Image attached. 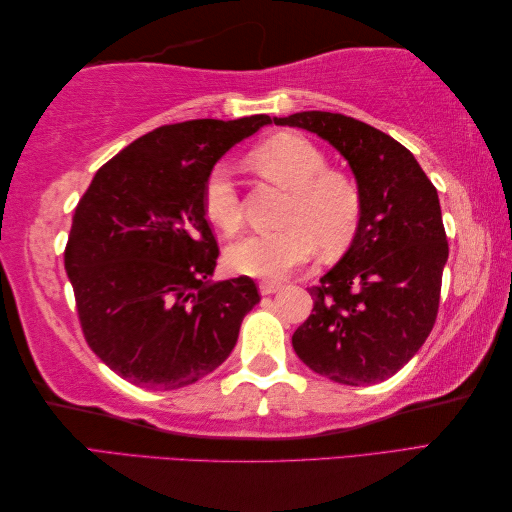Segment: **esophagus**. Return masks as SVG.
Wrapping results in <instances>:
<instances>
[{
  "instance_id": "obj_1",
  "label": "esophagus",
  "mask_w": 512,
  "mask_h": 512,
  "mask_svg": "<svg viewBox=\"0 0 512 512\" xmlns=\"http://www.w3.org/2000/svg\"><path fill=\"white\" fill-rule=\"evenodd\" d=\"M277 290H281L279 281H262V284H259V292H262V295H275Z\"/></svg>"
}]
</instances>
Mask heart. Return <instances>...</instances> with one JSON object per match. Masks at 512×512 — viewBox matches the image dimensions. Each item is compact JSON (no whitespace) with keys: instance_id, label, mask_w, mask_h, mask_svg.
Listing matches in <instances>:
<instances>
[{"instance_id":"heart-1","label":"heart","mask_w":512,"mask_h":512,"mask_svg":"<svg viewBox=\"0 0 512 512\" xmlns=\"http://www.w3.org/2000/svg\"><path fill=\"white\" fill-rule=\"evenodd\" d=\"M250 160L281 187L292 191L284 224L275 233H257L235 244L228 264L239 275L284 279L303 266L321 246L325 253H341L352 244L361 224L363 200L356 182L341 171L328 169V156L301 134H277L259 145ZM202 206L209 222L226 235L244 224L242 198L233 169L220 162L202 187Z\"/></svg>"}]
</instances>
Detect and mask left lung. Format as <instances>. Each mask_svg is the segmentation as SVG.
Returning <instances> with one entry per match:
<instances>
[{
    "label": "left lung",
    "mask_w": 512,
    "mask_h": 512,
    "mask_svg": "<svg viewBox=\"0 0 512 512\" xmlns=\"http://www.w3.org/2000/svg\"><path fill=\"white\" fill-rule=\"evenodd\" d=\"M275 125L321 136L350 165L363 213L341 262L308 288L310 317L292 347L312 372L341 385H376L407 365L436 323L449 259L438 191L407 147L332 112H299Z\"/></svg>",
    "instance_id": "obj_1"
}]
</instances>
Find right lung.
Masks as SVG:
<instances>
[{
  "instance_id": "1",
  "label": "right lung",
  "mask_w": 512,
  "mask_h": 512,
  "mask_svg": "<svg viewBox=\"0 0 512 512\" xmlns=\"http://www.w3.org/2000/svg\"><path fill=\"white\" fill-rule=\"evenodd\" d=\"M270 123L162 125L105 162L76 204L65 270L83 336L129 383L167 391L211 374L262 299L250 277L211 284L220 248L202 187L228 149Z\"/></svg>"
}]
</instances>
